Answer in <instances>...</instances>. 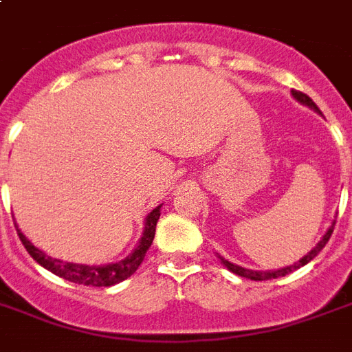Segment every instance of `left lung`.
<instances>
[{"label": "left lung", "instance_id": "1", "mask_svg": "<svg viewBox=\"0 0 352 352\" xmlns=\"http://www.w3.org/2000/svg\"><path fill=\"white\" fill-rule=\"evenodd\" d=\"M292 93V96H294L296 100L300 102V104H303V106L311 107V109H314L316 113H320L322 115V111H320V107L312 102V98H309V96L305 95V93H301V91H290ZM334 225H336V221H333V225L329 226V230L325 232V235H323L322 239L318 241V245L312 248L311 252H307V256H303L300 259V261H296L294 265H289V267H283V268H278V270H267V272H259V270H250V268H243L239 267V265H234V263H230L228 259H225V257H221V263L225 265L230 272L237 274V276H241V278H248V279H254V281H267V279H276V278H281V276H287V274H290L292 270H296V268L303 267V265H307L309 261H312L314 257L320 254V252L323 250V246L327 245V241L331 239V235H333V230H334Z\"/></svg>", "mask_w": 352, "mask_h": 352}]
</instances>
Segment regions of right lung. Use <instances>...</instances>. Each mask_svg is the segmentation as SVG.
Wrapping results in <instances>:
<instances>
[{"instance_id":"add662e5","label":"right lung","mask_w":352,"mask_h":352,"mask_svg":"<svg viewBox=\"0 0 352 352\" xmlns=\"http://www.w3.org/2000/svg\"><path fill=\"white\" fill-rule=\"evenodd\" d=\"M160 206L162 204H159L157 208L151 210L148 217H146V221H144L142 237L138 239V245L135 246V250L127 257L120 259V261L109 263V265H78V263H67L62 261V259H56V257L47 256L45 252L40 250L38 246L32 245L25 237L23 232L19 230L18 226H16V230H18L19 239H21L23 246L30 254V257L38 265L47 268L49 272L56 274L60 278L78 285H87V287H111V285L120 283V281L127 279L129 276H133V274L137 272V268L140 267V263L144 261L146 252H148V248L153 243L155 228H157V221L160 217Z\"/></svg>"}]
</instances>
